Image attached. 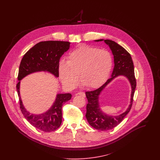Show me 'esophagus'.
<instances>
[{
  "instance_id": "esophagus-1",
  "label": "esophagus",
  "mask_w": 160,
  "mask_h": 160,
  "mask_svg": "<svg viewBox=\"0 0 160 160\" xmlns=\"http://www.w3.org/2000/svg\"><path fill=\"white\" fill-rule=\"evenodd\" d=\"M78 94L81 95V96H82V97H86V94H85V93L84 92H79L78 93Z\"/></svg>"
}]
</instances>
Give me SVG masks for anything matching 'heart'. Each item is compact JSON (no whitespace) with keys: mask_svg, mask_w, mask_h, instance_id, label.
I'll list each match as a JSON object with an SVG mask.
<instances>
[{"mask_svg":"<svg viewBox=\"0 0 160 160\" xmlns=\"http://www.w3.org/2000/svg\"><path fill=\"white\" fill-rule=\"evenodd\" d=\"M113 66L110 52L91 46H79L61 60L58 72L63 84L68 89L75 88L81 81L89 88H98L109 77Z\"/></svg>","mask_w":160,"mask_h":160,"instance_id":"b5f03b06","label":"heart"}]
</instances>
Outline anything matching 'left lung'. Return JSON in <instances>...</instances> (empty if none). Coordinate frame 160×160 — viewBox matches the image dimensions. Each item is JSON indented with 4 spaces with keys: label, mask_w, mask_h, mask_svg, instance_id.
Segmentation results:
<instances>
[{
    "label": "left lung",
    "mask_w": 160,
    "mask_h": 160,
    "mask_svg": "<svg viewBox=\"0 0 160 160\" xmlns=\"http://www.w3.org/2000/svg\"><path fill=\"white\" fill-rule=\"evenodd\" d=\"M103 39L95 41H102ZM104 42L110 47L114 55V67L112 78L98 89L93 91L86 92V95L88 100L86 106L87 112L86 117L89 124L92 128L99 131H108L117 126L130 112L134 92L136 88V79L134 74V63L130 53L122 46L112 40H104ZM124 75L130 81L132 85V98L130 105L127 111L118 116H109L104 114L99 108L98 95L102 90L116 77Z\"/></svg>",
    "instance_id": "1"
}]
</instances>
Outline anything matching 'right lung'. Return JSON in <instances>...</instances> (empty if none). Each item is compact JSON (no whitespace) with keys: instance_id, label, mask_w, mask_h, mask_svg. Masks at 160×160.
I'll use <instances>...</instances> for the list:
<instances>
[{"instance_id":"obj_1","label":"right lung","mask_w":160,"mask_h":160,"mask_svg":"<svg viewBox=\"0 0 160 160\" xmlns=\"http://www.w3.org/2000/svg\"><path fill=\"white\" fill-rule=\"evenodd\" d=\"M69 44L67 41L40 42L24 54L20 65L18 75L19 82L17 84V91L20 110L32 126L44 132L54 131L60 126L62 121V106L71 99V94H57L55 102L47 112L41 114H30L24 107L20 97V80L31 73L42 71H48L55 77H58L60 58L68 50Z\"/></svg>"}]
</instances>
